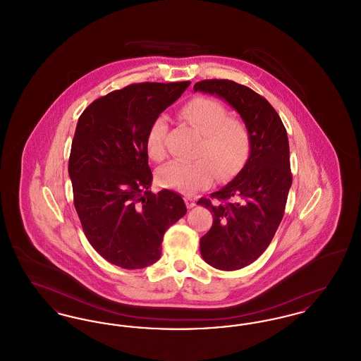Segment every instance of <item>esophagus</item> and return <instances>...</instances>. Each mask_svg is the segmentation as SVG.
<instances>
[{
    "mask_svg": "<svg viewBox=\"0 0 361 361\" xmlns=\"http://www.w3.org/2000/svg\"><path fill=\"white\" fill-rule=\"evenodd\" d=\"M185 202H187V206H188V208H193V207L196 206L195 200H193V199H190V197H185Z\"/></svg>",
    "mask_w": 361,
    "mask_h": 361,
    "instance_id": "obj_1",
    "label": "esophagus"
}]
</instances>
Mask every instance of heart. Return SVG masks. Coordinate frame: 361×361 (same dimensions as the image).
<instances>
[{"label": "heart", "instance_id": "obj_1", "mask_svg": "<svg viewBox=\"0 0 361 361\" xmlns=\"http://www.w3.org/2000/svg\"><path fill=\"white\" fill-rule=\"evenodd\" d=\"M180 118L195 128L202 140L196 149V161L172 164L158 171V181L166 188L192 193L212 184L216 173L222 180H230L245 166L250 154V133L240 119L228 118L224 104L195 97L180 109ZM168 119L158 115L152 121L146 135V153L161 162L166 157L165 137Z\"/></svg>", "mask_w": 361, "mask_h": 361}]
</instances>
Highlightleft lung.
<instances>
[{
	"label": "left lung",
	"mask_w": 361,
	"mask_h": 361,
	"mask_svg": "<svg viewBox=\"0 0 361 361\" xmlns=\"http://www.w3.org/2000/svg\"><path fill=\"white\" fill-rule=\"evenodd\" d=\"M195 92L216 96L240 114L250 133V154L240 172L197 204L214 222L200 238L202 257L221 271H237L256 261L269 246L283 219L291 188L290 145L274 106L247 86L228 80H204Z\"/></svg>",
	"instance_id": "obj_1"
}]
</instances>
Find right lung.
<instances>
[{"label":"right lung","mask_w":361,"mask_h":361,"mask_svg":"<svg viewBox=\"0 0 361 361\" xmlns=\"http://www.w3.org/2000/svg\"><path fill=\"white\" fill-rule=\"evenodd\" d=\"M188 85L126 86L90 104L77 123L69 159L74 207L94 250L124 269L158 261L165 231L187 214L178 193L149 190L146 135Z\"/></svg>","instance_id":"1"}]
</instances>
